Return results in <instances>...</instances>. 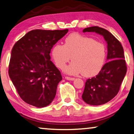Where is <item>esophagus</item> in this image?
Returning <instances> with one entry per match:
<instances>
[{
	"label": "esophagus",
	"mask_w": 134,
	"mask_h": 134,
	"mask_svg": "<svg viewBox=\"0 0 134 134\" xmlns=\"http://www.w3.org/2000/svg\"><path fill=\"white\" fill-rule=\"evenodd\" d=\"M65 78L67 80H70V81H73L75 80V78H71V77H69V76H65Z\"/></svg>",
	"instance_id": "esophagus-1"
}]
</instances>
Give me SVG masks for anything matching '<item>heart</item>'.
Masks as SVG:
<instances>
[{"label": "heart", "instance_id": "1", "mask_svg": "<svg viewBox=\"0 0 134 134\" xmlns=\"http://www.w3.org/2000/svg\"><path fill=\"white\" fill-rule=\"evenodd\" d=\"M56 66L63 69L71 59L73 62L65 69L69 74L81 73L86 77L97 75L103 67L106 48L103 42L92 37L72 33L65 39L64 45L57 44L52 50Z\"/></svg>", "mask_w": 134, "mask_h": 134}]
</instances>
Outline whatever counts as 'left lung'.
<instances>
[{
  "label": "left lung",
  "instance_id": "left-lung-1",
  "mask_svg": "<svg viewBox=\"0 0 134 134\" xmlns=\"http://www.w3.org/2000/svg\"><path fill=\"white\" fill-rule=\"evenodd\" d=\"M83 32H95L102 35L107 44L108 62L98 74L86 80L82 98L87 104L99 105L109 102L119 92L127 71L124 50L121 43L112 33L103 28L94 26L86 28Z\"/></svg>",
  "mask_w": 134,
  "mask_h": 134
}]
</instances>
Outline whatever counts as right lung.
Wrapping results in <instances>:
<instances>
[{
  "instance_id": "1",
  "label": "right lung",
  "mask_w": 134,
  "mask_h": 134,
  "mask_svg": "<svg viewBox=\"0 0 134 134\" xmlns=\"http://www.w3.org/2000/svg\"><path fill=\"white\" fill-rule=\"evenodd\" d=\"M67 32L68 29L33 30L13 46L8 74L19 95L27 104L41 108L54 99L63 78L50 61V53Z\"/></svg>"
}]
</instances>
